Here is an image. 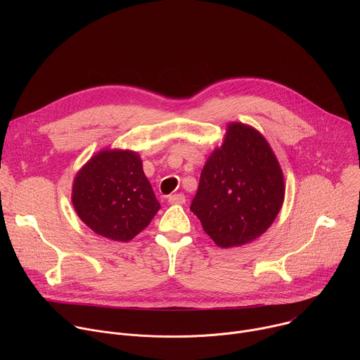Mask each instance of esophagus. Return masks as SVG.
<instances>
[{"label":"esophagus","mask_w":360,"mask_h":360,"mask_svg":"<svg viewBox=\"0 0 360 360\" xmlns=\"http://www.w3.org/2000/svg\"><path fill=\"white\" fill-rule=\"evenodd\" d=\"M168 202L174 203V205H182L186 202V199H185L184 193H174V195L168 196Z\"/></svg>","instance_id":"1"}]
</instances>
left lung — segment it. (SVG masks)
I'll list each match as a JSON object with an SVG mask.
<instances>
[{
  "label": "left lung",
  "instance_id": "obj_1",
  "mask_svg": "<svg viewBox=\"0 0 360 360\" xmlns=\"http://www.w3.org/2000/svg\"><path fill=\"white\" fill-rule=\"evenodd\" d=\"M283 198V174L268 141L232 122L202 169L191 211L218 246L233 248L265 233Z\"/></svg>",
  "mask_w": 360,
  "mask_h": 360
}]
</instances>
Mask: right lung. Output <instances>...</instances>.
I'll return each instance as SVG.
<instances>
[{
  "mask_svg": "<svg viewBox=\"0 0 360 360\" xmlns=\"http://www.w3.org/2000/svg\"><path fill=\"white\" fill-rule=\"evenodd\" d=\"M72 205L95 233L128 242L145 229L161 205L134 150L102 149L77 174Z\"/></svg>",
  "mask_w": 360,
  "mask_h": 360,
  "instance_id": "add662e5",
  "label": "right lung"
}]
</instances>
